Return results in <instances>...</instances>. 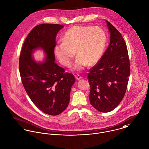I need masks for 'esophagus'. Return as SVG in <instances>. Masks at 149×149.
<instances>
[{"label": "esophagus", "instance_id": "34e87169", "mask_svg": "<svg viewBox=\"0 0 149 149\" xmlns=\"http://www.w3.org/2000/svg\"><path fill=\"white\" fill-rule=\"evenodd\" d=\"M75 77H76V79H77V80H80V79H81L83 77L81 76H80V75H79V74H77V75H76V76H75Z\"/></svg>", "mask_w": 149, "mask_h": 149}]
</instances>
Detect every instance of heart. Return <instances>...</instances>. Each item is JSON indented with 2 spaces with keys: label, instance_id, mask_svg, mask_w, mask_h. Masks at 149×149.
I'll use <instances>...</instances> for the list:
<instances>
[{
  "label": "heart",
  "instance_id": "heart-1",
  "mask_svg": "<svg viewBox=\"0 0 149 149\" xmlns=\"http://www.w3.org/2000/svg\"><path fill=\"white\" fill-rule=\"evenodd\" d=\"M63 40L54 47L55 56L63 65L70 67L76 53L73 69L81 70L101 59L106 46L107 36L99 26H74L65 33Z\"/></svg>",
  "mask_w": 149,
  "mask_h": 149
}]
</instances>
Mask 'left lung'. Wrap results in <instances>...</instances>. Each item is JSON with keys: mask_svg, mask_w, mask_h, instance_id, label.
Here are the masks:
<instances>
[{"mask_svg": "<svg viewBox=\"0 0 149 149\" xmlns=\"http://www.w3.org/2000/svg\"><path fill=\"white\" fill-rule=\"evenodd\" d=\"M110 43L100 61L89 69V102L96 109L108 112L122 100L127 87L130 65L127 48L122 34L106 21Z\"/></svg>", "mask_w": 149, "mask_h": 149, "instance_id": "1", "label": "left lung"}]
</instances>
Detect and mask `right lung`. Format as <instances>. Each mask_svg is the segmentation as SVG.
I'll list each match as a JSON object with an SVG mask.
<instances>
[{"mask_svg":"<svg viewBox=\"0 0 149 149\" xmlns=\"http://www.w3.org/2000/svg\"><path fill=\"white\" fill-rule=\"evenodd\" d=\"M64 26L48 23L35 26L26 37L19 57V72L26 92L39 109L53 116L67 108L76 81L73 74L65 73L54 62L56 36ZM40 48L47 56L43 62L37 63L32 54Z\"/></svg>","mask_w":149,"mask_h":149,"instance_id":"obj_1","label":"right lung"}]
</instances>
